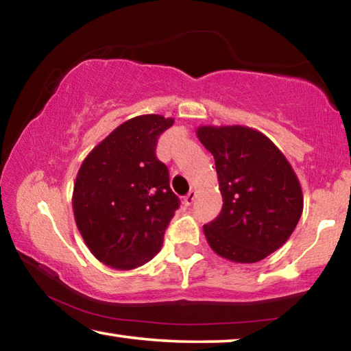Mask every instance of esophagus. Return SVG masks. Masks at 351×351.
<instances>
[{"mask_svg": "<svg viewBox=\"0 0 351 351\" xmlns=\"http://www.w3.org/2000/svg\"><path fill=\"white\" fill-rule=\"evenodd\" d=\"M195 198H197V192H195V190H190V192L186 195V197H184L182 203L186 204V206H190L195 201Z\"/></svg>", "mask_w": 351, "mask_h": 351, "instance_id": "esophagus-1", "label": "esophagus"}]
</instances>
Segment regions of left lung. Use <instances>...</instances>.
I'll return each instance as SVG.
<instances>
[{"instance_id": "1", "label": "left lung", "mask_w": 351, "mask_h": 351, "mask_svg": "<svg viewBox=\"0 0 351 351\" xmlns=\"http://www.w3.org/2000/svg\"><path fill=\"white\" fill-rule=\"evenodd\" d=\"M197 136L213 154L223 195L219 215L204 224L213 252L255 263L282 247L304 210L293 167L274 142L243 125H201Z\"/></svg>"}]
</instances>
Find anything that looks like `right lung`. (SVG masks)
Segmentation results:
<instances>
[{
    "instance_id": "obj_1",
    "label": "right lung",
    "mask_w": 351,
    "mask_h": 351,
    "mask_svg": "<svg viewBox=\"0 0 351 351\" xmlns=\"http://www.w3.org/2000/svg\"><path fill=\"white\" fill-rule=\"evenodd\" d=\"M173 122L161 114L128 119L80 165L73 192L77 229L110 268L127 271L150 261L180 207L169 169L154 153L158 138Z\"/></svg>"
}]
</instances>
